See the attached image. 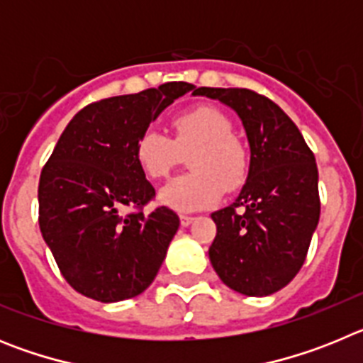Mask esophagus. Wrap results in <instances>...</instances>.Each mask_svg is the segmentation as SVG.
Wrapping results in <instances>:
<instances>
[{"mask_svg":"<svg viewBox=\"0 0 363 363\" xmlns=\"http://www.w3.org/2000/svg\"><path fill=\"white\" fill-rule=\"evenodd\" d=\"M192 221H194V216H187V214H182V216H179V223L184 227H189Z\"/></svg>","mask_w":363,"mask_h":363,"instance_id":"obj_1","label":"esophagus"}]
</instances>
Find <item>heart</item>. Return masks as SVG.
I'll use <instances>...</instances> for the list:
<instances>
[{
  "mask_svg": "<svg viewBox=\"0 0 363 363\" xmlns=\"http://www.w3.org/2000/svg\"><path fill=\"white\" fill-rule=\"evenodd\" d=\"M174 140L156 129H149L136 143V162L149 178H165L182 162V152L192 151L189 158L191 174L167 182L158 192L160 203L178 213L207 209L223 191H236L249 174V156L234 136L227 114L211 105H200L182 112L172 120Z\"/></svg>",
  "mask_w": 363,
  "mask_h": 363,
  "instance_id": "obj_1",
  "label": "heart"
}]
</instances>
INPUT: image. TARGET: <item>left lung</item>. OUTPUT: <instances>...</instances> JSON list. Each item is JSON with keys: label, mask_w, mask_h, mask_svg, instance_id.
Here are the masks:
<instances>
[{"label": "left lung", "mask_w": 363, "mask_h": 363, "mask_svg": "<svg viewBox=\"0 0 363 363\" xmlns=\"http://www.w3.org/2000/svg\"><path fill=\"white\" fill-rule=\"evenodd\" d=\"M233 108L251 149L249 174L233 205L211 214L209 258L220 280L245 296H269L306 262L320 220L318 167L287 114L249 89H192Z\"/></svg>", "instance_id": "obj_1"}]
</instances>
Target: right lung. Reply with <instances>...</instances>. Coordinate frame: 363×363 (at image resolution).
<instances>
[{
  "label": "right lung",
  "mask_w": 363,
  "mask_h": 363,
  "mask_svg": "<svg viewBox=\"0 0 363 363\" xmlns=\"http://www.w3.org/2000/svg\"><path fill=\"white\" fill-rule=\"evenodd\" d=\"M185 82L86 105L57 140L38 187L40 229L72 289L112 303L152 284L179 227L174 211L143 214L156 191L136 162V143ZM123 206L136 213L123 215Z\"/></svg>",
  "instance_id": "add662e5"
}]
</instances>
